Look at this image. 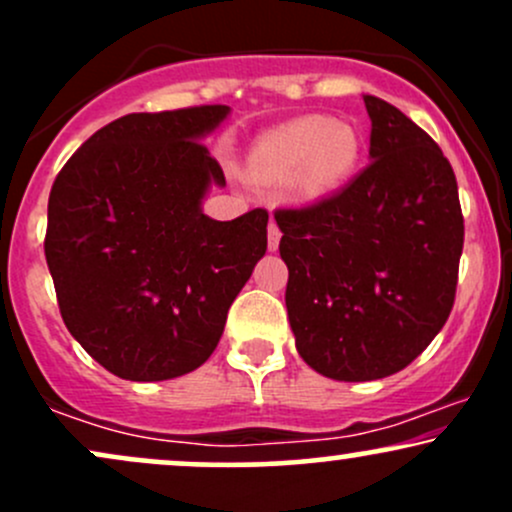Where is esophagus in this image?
I'll return each mask as SVG.
<instances>
[{
    "mask_svg": "<svg viewBox=\"0 0 512 512\" xmlns=\"http://www.w3.org/2000/svg\"><path fill=\"white\" fill-rule=\"evenodd\" d=\"M279 240H281V231H279V226H276L274 221H269V231H267V248L274 252L276 248H279Z\"/></svg>",
    "mask_w": 512,
    "mask_h": 512,
    "instance_id": "1",
    "label": "esophagus"
}]
</instances>
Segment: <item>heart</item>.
Segmentation results:
<instances>
[{
	"mask_svg": "<svg viewBox=\"0 0 512 512\" xmlns=\"http://www.w3.org/2000/svg\"><path fill=\"white\" fill-rule=\"evenodd\" d=\"M361 161V137L354 127L327 117H296L269 129L250 151L257 178L293 185L303 197H325L351 180Z\"/></svg>",
	"mask_w": 512,
	"mask_h": 512,
	"instance_id": "obj_1",
	"label": "heart"
}]
</instances>
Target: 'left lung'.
Returning a JSON list of instances; mask_svg holds the SVG:
<instances>
[{"instance_id":"1","label":"left lung","mask_w":512,"mask_h":512,"mask_svg":"<svg viewBox=\"0 0 512 512\" xmlns=\"http://www.w3.org/2000/svg\"><path fill=\"white\" fill-rule=\"evenodd\" d=\"M370 166L337 195L279 209L298 354L332 380L407 368L448 320L464 221L440 146L395 105L363 96Z\"/></svg>"}]
</instances>
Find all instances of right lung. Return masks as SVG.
Returning <instances> with one entry per match:
<instances>
[{
  "label": "right lung",
  "instance_id": "add662e5",
  "mask_svg": "<svg viewBox=\"0 0 512 512\" xmlns=\"http://www.w3.org/2000/svg\"><path fill=\"white\" fill-rule=\"evenodd\" d=\"M228 105L132 113L69 158L48 202L45 260L67 330L117 378H180L214 354L231 303L267 252L264 209L202 211L226 187L202 144Z\"/></svg>",
  "mask_w": 512,
  "mask_h": 512
}]
</instances>
